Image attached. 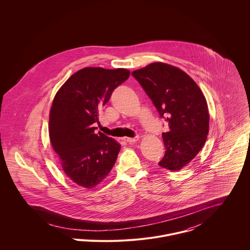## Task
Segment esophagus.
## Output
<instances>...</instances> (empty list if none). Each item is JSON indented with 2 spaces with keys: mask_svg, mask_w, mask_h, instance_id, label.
Returning a JSON list of instances; mask_svg holds the SVG:
<instances>
[{
  "mask_svg": "<svg viewBox=\"0 0 250 250\" xmlns=\"http://www.w3.org/2000/svg\"><path fill=\"white\" fill-rule=\"evenodd\" d=\"M123 140H124L126 143H135L140 140V137H139V136H136L135 138H124Z\"/></svg>",
  "mask_w": 250,
  "mask_h": 250,
  "instance_id": "1",
  "label": "esophagus"
}]
</instances>
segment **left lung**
<instances>
[{
	"label": "left lung",
	"mask_w": 250,
	"mask_h": 250,
	"mask_svg": "<svg viewBox=\"0 0 250 250\" xmlns=\"http://www.w3.org/2000/svg\"><path fill=\"white\" fill-rule=\"evenodd\" d=\"M133 77L168 123L163 133L166 147L159 166L176 171L202 149L209 133L206 99L196 83L185 72L163 62H154L132 72Z\"/></svg>",
	"instance_id": "8db88e82"
}]
</instances>
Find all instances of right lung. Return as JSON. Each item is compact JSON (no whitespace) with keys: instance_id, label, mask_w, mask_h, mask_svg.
Masks as SVG:
<instances>
[{"instance_id":"obj_1","label":"right lung","mask_w":250,"mask_h":250,"mask_svg":"<svg viewBox=\"0 0 250 250\" xmlns=\"http://www.w3.org/2000/svg\"><path fill=\"white\" fill-rule=\"evenodd\" d=\"M130 71L85 67L63 83L50 110L49 136L62 169L74 183L91 188L106 178L121 145L105 134H95L94 123L113 90Z\"/></svg>"}]
</instances>
